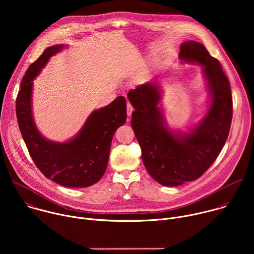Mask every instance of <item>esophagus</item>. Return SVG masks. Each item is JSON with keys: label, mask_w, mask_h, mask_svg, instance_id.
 Here are the masks:
<instances>
[{"label": "esophagus", "mask_w": 254, "mask_h": 254, "mask_svg": "<svg viewBox=\"0 0 254 254\" xmlns=\"http://www.w3.org/2000/svg\"><path fill=\"white\" fill-rule=\"evenodd\" d=\"M127 116L130 117V116H131V113L133 112V107H132V105H131L129 102L127 103Z\"/></svg>", "instance_id": "esophagus-1"}]
</instances>
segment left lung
<instances>
[{
    "instance_id": "left-lung-1",
    "label": "left lung",
    "mask_w": 254,
    "mask_h": 254,
    "mask_svg": "<svg viewBox=\"0 0 254 254\" xmlns=\"http://www.w3.org/2000/svg\"><path fill=\"white\" fill-rule=\"evenodd\" d=\"M180 59L203 67L211 103L203 120L189 133L173 132L161 108L160 87L148 82L130 89L128 100L134 108L131 127L141 149V159L158 183L174 187L200 178L219 156L232 121L229 80L220 62L199 42L180 46Z\"/></svg>"
}]
</instances>
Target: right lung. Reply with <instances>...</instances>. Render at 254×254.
<instances>
[{
  "mask_svg": "<svg viewBox=\"0 0 254 254\" xmlns=\"http://www.w3.org/2000/svg\"><path fill=\"white\" fill-rule=\"evenodd\" d=\"M63 46L46 48L29 66L17 95L16 115L29 154L41 173L61 186L85 188L98 182L105 173L115 131L127 121V101L124 96H119L94 111L78 134L69 141L46 139L36 127L32 116L33 80Z\"/></svg>",
  "mask_w": 254,
  "mask_h": 254,
  "instance_id": "obj_1",
  "label": "right lung"
}]
</instances>
